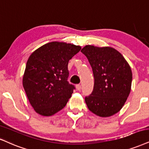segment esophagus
<instances>
[{
	"instance_id": "esophagus-1",
	"label": "esophagus",
	"mask_w": 149,
	"mask_h": 149,
	"mask_svg": "<svg viewBox=\"0 0 149 149\" xmlns=\"http://www.w3.org/2000/svg\"><path fill=\"white\" fill-rule=\"evenodd\" d=\"M76 88H77V90L78 91H80L81 90V86L80 84H78V85H77Z\"/></svg>"
}]
</instances>
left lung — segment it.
<instances>
[{
	"label": "left lung",
	"instance_id": "obj_1",
	"mask_svg": "<svg viewBox=\"0 0 149 149\" xmlns=\"http://www.w3.org/2000/svg\"><path fill=\"white\" fill-rule=\"evenodd\" d=\"M93 69V91L85 97L92 113L102 117L115 115L124 106L131 89L132 71L120 52L111 47L88 45L81 50Z\"/></svg>",
	"mask_w": 149,
	"mask_h": 149
}]
</instances>
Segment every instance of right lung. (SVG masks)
Instances as JSON below:
<instances>
[{
  "mask_svg": "<svg viewBox=\"0 0 149 149\" xmlns=\"http://www.w3.org/2000/svg\"><path fill=\"white\" fill-rule=\"evenodd\" d=\"M81 48L79 45L53 41L42 45L30 56L23 86L38 114L51 116L65 106L75 89L68 81V65Z\"/></svg>",
  "mask_w": 149,
  "mask_h": 149,
  "instance_id": "add662e5",
  "label": "right lung"
}]
</instances>
